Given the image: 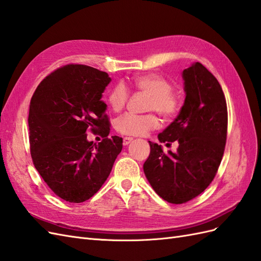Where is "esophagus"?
<instances>
[{
    "instance_id": "1",
    "label": "esophagus",
    "mask_w": 261,
    "mask_h": 261,
    "mask_svg": "<svg viewBox=\"0 0 261 261\" xmlns=\"http://www.w3.org/2000/svg\"><path fill=\"white\" fill-rule=\"evenodd\" d=\"M132 140H133V138H131V137L123 138V145H128L132 141Z\"/></svg>"
}]
</instances>
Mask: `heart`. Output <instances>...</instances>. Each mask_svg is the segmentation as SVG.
<instances>
[{"label": "heart", "instance_id": "b5f03b06", "mask_svg": "<svg viewBox=\"0 0 261 261\" xmlns=\"http://www.w3.org/2000/svg\"><path fill=\"white\" fill-rule=\"evenodd\" d=\"M132 87L149 95L146 110H155L160 116L170 119L178 110V97L172 90V84L168 79L156 73H145L132 79ZM129 92L123 84H117L108 95V105L113 111H120L126 103ZM159 119L152 115L125 113L115 122L116 130L124 136H143L159 126Z\"/></svg>", "mask_w": 261, "mask_h": 261}]
</instances>
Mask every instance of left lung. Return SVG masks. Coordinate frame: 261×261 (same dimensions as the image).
Instances as JSON below:
<instances>
[{"instance_id": "left-lung-1", "label": "left lung", "mask_w": 261, "mask_h": 261, "mask_svg": "<svg viewBox=\"0 0 261 261\" xmlns=\"http://www.w3.org/2000/svg\"><path fill=\"white\" fill-rule=\"evenodd\" d=\"M185 100L181 111L159 135L160 142H178L175 153L150 143L143 164L152 189L173 204L189 202L204 192L222 162L227 136V105L222 87L200 63L182 72ZM169 144V143H168Z\"/></svg>"}]
</instances>
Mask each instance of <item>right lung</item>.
<instances>
[{"instance_id":"obj_1","label":"right lung","mask_w":261,"mask_h":261,"mask_svg":"<svg viewBox=\"0 0 261 261\" xmlns=\"http://www.w3.org/2000/svg\"><path fill=\"white\" fill-rule=\"evenodd\" d=\"M111 82L105 71L85 65L62 67L38 85L29 113L31 155L49 189L66 202L82 203L108 178L122 138H108L102 92ZM105 139L88 142L86 131Z\"/></svg>"}]
</instances>
